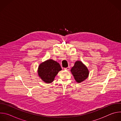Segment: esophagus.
I'll return each mask as SVG.
<instances>
[{"mask_svg":"<svg viewBox=\"0 0 121 121\" xmlns=\"http://www.w3.org/2000/svg\"><path fill=\"white\" fill-rule=\"evenodd\" d=\"M69 68H70V67L68 66V67L64 68V69H65V70H69Z\"/></svg>","mask_w":121,"mask_h":121,"instance_id":"esophagus-1","label":"esophagus"}]
</instances>
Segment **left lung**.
<instances>
[{
    "mask_svg": "<svg viewBox=\"0 0 121 121\" xmlns=\"http://www.w3.org/2000/svg\"><path fill=\"white\" fill-rule=\"evenodd\" d=\"M70 71L78 83H81L87 79L89 74V71L87 66L79 61L75 62Z\"/></svg>",
    "mask_w": 121,
    "mask_h": 121,
    "instance_id": "obj_1",
    "label": "left lung"
}]
</instances>
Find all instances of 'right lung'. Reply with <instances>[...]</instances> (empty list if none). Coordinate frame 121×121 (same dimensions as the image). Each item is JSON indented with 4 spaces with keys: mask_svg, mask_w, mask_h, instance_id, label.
Here are the masks:
<instances>
[{
    "mask_svg": "<svg viewBox=\"0 0 121 121\" xmlns=\"http://www.w3.org/2000/svg\"><path fill=\"white\" fill-rule=\"evenodd\" d=\"M61 70V66L58 62L52 59H48L40 64L38 67V74L43 81L51 83Z\"/></svg>",
    "mask_w": 121,
    "mask_h": 121,
    "instance_id": "1",
    "label": "right lung"
}]
</instances>
